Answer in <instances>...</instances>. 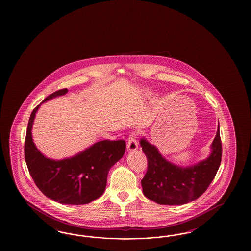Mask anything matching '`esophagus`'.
<instances>
[{
	"label": "esophagus",
	"mask_w": 251,
	"mask_h": 251,
	"mask_svg": "<svg viewBox=\"0 0 251 251\" xmlns=\"http://www.w3.org/2000/svg\"><path fill=\"white\" fill-rule=\"evenodd\" d=\"M127 149H128V151H129V152L136 151L137 149H138V143H137L136 137H135L134 134L129 135L128 142H127Z\"/></svg>",
	"instance_id": "obj_1"
}]
</instances>
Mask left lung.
<instances>
[{"label":"left lung","instance_id":"obj_1","mask_svg":"<svg viewBox=\"0 0 251 251\" xmlns=\"http://www.w3.org/2000/svg\"><path fill=\"white\" fill-rule=\"evenodd\" d=\"M218 129L206 159L190 167H179L166 159L145 137L140 141L148 160V168L142 180L146 198L162 205H182L204 193L220 167L222 144Z\"/></svg>","mask_w":251,"mask_h":251}]
</instances>
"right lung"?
Wrapping results in <instances>:
<instances>
[{"label": "right lung", "instance_id": "1", "mask_svg": "<svg viewBox=\"0 0 251 251\" xmlns=\"http://www.w3.org/2000/svg\"><path fill=\"white\" fill-rule=\"evenodd\" d=\"M67 92L66 88L54 92L32 111L25 142V158L33 180L46 197L61 204L81 205L104 193L108 171L123 156L126 143L123 140H106L72 157L61 160L46 157L33 142V122L42 103Z\"/></svg>", "mask_w": 251, "mask_h": 251}]
</instances>
